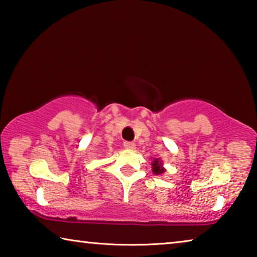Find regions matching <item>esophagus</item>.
Instances as JSON below:
<instances>
[{
	"label": "esophagus",
	"mask_w": 257,
	"mask_h": 257,
	"mask_svg": "<svg viewBox=\"0 0 257 257\" xmlns=\"http://www.w3.org/2000/svg\"><path fill=\"white\" fill-rule=\"evenodd\" d=\"M123 146L125 147V149H128V150H135V149H136V144H135V143H133V142H124L123 143Z\"/></svg>",
	"instance_id": "34e87169"
}]
</instances>
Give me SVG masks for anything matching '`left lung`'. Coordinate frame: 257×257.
<instances>
[{
  "instance_id": "1",
  "label": "left lung",
  "mask_w": 257,
  "mask_h": 257,
  "mask_svg": "<svg viewBox=\"0 0 257 257\" xmlns=\"http://www.w3.org/2000/svg\"><path fill=\"white\" fill-rule=\"evenodd\" d=\"M167 171L165 170V168L163 167V162L161 159L155 158L152 161V172L154 173L156 176H161L163 175V173Z\"/></svg>"
}]
</instances>
